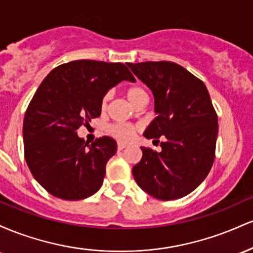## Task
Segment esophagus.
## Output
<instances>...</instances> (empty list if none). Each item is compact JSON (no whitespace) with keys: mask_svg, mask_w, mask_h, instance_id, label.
Masks as SVG:
<instances>
[{"mask_svg":"<svg viewBox=\"0 0 253 253\" xmlns=\"http://www.w3.org/2000/svg\"><path fill=\"white\" fill-rule=\"evenodd\" d=\"M127 146V144L125 143H118V150H124Z\"/></svg>","mask_w":253,"mask_h":253,"instance_id":"34e87169","label":"esophagus"}]
</instances>
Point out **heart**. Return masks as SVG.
Listing matches in <instances>:
<instances>
[{"label": "heart", "instance_id": "1", "mask_svg": "<svg viewBox=\"0 0 253 253\" xmlns=\"http://www.w3.org/2000/svg\"><path fill=\"white\" fill-rule=\"evenodd\" d=\"M126 97L127 100L129 101V103L134 104L136 101H139L140 98H147V94L146 91L141 88V86H132L126 91ZM107 100L108 97H104L102 101V106L104 107L107 103ZM110 133L115 136V138L119 139L121 141H129L132 140L133 136H134V133L136 130L135 126H132V125H127V124H115L113 125L112 127L109 128Z\"/></svg>", "mask_w": 253, "mask_h": 253}]
</instances>
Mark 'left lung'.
<instances>
[{"label":"left lung","instance_id":"obj_1","mask_svg":"<svg viewBox=\"0 0 253 253\" xmlns=\"http://www.w3.org/2000/svg\"><path fill=\"white\" fill-rule=\"evenodd\" d=\"M152 91L157 117L144 132L158 139L162 151L140 147L143 157L132 169L136 184L163 201L195 190L211 169L217 117L202 81L172 62L126 63Z\"/></svg>","mask_w":253,"mask_h":253}]
</instances>
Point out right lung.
<instances>
[{
    "mask_svg": "<svg viewBox=\"0 0 253 253\" xmlns=\"http://www.w3.org/2000/svg\"><path fill=\"white\" fill-rule=\"evenodd\" d=\"M123 81L135 82L125 64L83 59L53 69L37 89L24 119L25 158L51 195L76 201L101 188L117 141L89 145L77 129L100 117L104 95Z\"/></svg>",
    "mask_w": 253,
    "mask_h": 253,
    "instance_id": "1",
    "label": "right lung"
}]
</instances>
